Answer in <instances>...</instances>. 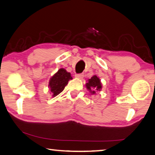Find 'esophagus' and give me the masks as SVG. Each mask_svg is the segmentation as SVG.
Masks as SVG:
<instances>
[{
    "label": "esophagus",
    "instance_id": "1",
    "mask_svg": "<svg viewBox=\"0 0 155 155\" xmlns=\"http://www.w3.org/2000/svg\"><path fill=\"white\" fill-rule=\"evenodd\" d=\"M75 77L80 78V79H82L83 77H84V74H83V73H78V74L75 75Z\"/></svg>",
    "mask_w": 155,
    "mask_h": 155
}]
</instances>
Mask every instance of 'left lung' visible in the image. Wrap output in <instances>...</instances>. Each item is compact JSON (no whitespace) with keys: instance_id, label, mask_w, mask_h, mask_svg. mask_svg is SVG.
I'll return each instance as SVG.
<instances>
[{"instance_id":"1","label":"left lung","mask_w":155,"mask_h":155,"mask_svg":"<svg viewBox=\"0 0 155 155\" xmlns=\"http://www.w3.org/2000/svg\"><path fill=\"white\" fill-rule=\"evenodd\" d=\"M86 87L92 94H96V90L101 91V89H102L101 80L96 75H94L91 79H89L88 82L86 84Z\"/></svg>"}]
</instances>
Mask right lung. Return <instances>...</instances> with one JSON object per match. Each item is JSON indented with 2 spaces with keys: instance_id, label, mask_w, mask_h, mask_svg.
<instances>
[{
  "instance_id": "right-lung-1",
  "label": "right lung",
  "mask_w": 155,
  "mask_h": 155,
  "mask_svg": "<svg viewBox=\"0 0 155 155\" xmlns=\"http://www.w3.org/2000/svg\"><path fill=\"white\" fill-rule=\"evenodd\" d=\"M69 80H72L71 73L64 68H60L51 78L49 82L50 90L53 96H56L63 91Z\"/></svg>"
}]
</instances>
